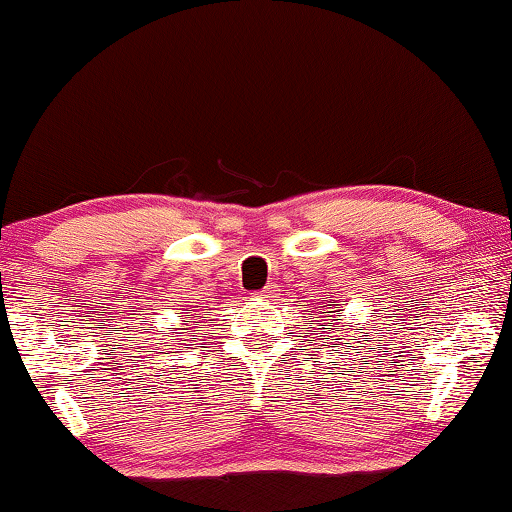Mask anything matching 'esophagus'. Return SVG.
<instances>
[{
  "label": "esophagus",
  "instance_id": "1",
  "mask_svg": "<svg viewBox=\"0 0 512 512\" xmlns=\"http://www.w3.org/2000/svg\"><path fill=\"white\" fill-rule=\"evenodd\" d=\"M262 297H269V290H262Z\"/></svg>",
  "mask_w": 512,
  "mask_h": 512
}]
</instances>
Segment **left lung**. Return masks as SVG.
Masks as SVG:
<instances>
[{"label": "left lung", "mask_w": 512, "mask_h": 512, "mask_svg": "<svg viewBox=\"0 0 512 512\" xmlns=\"http://www.w3.org/2000/svg\"><path fill=\"white\" fill-rule=\"evenodd\" d=\"M329 306H336V304H334V301H331V304H329ZM329 327H331V322H329V325H327V329H329Z\"/></svg>", "instance_id": "left-lung-1"}]
</instances>
